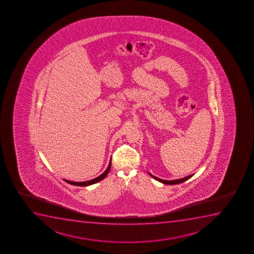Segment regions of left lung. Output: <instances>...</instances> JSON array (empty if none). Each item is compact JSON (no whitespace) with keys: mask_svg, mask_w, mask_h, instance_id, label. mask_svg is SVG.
I'll use <instances>...</instances> for the list:
<instances>
[{"mask_svg":"<svg viewBox=\"0 0 254 254\" xmlns=\"http://www.w3.org/2000/svg\"><path fill=\"white\" fill-rule=\"evenodd\" d=\"M149 175L152 177L153 179H156V180L159 181V182L163 183V184H166V185H177V184H181V183L185 182V181H186L187 179H189L190 178L193 176V174H191V175H189V176L185 177V178H183V179H176V180H164V179H159V178L153 176V175H151L150 173H149Z\"/></svg>","mask_w":254,"mask_h":254,"instance_id":"obj_1","label":"left lung"}]
</instances>
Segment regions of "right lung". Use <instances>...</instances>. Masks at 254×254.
<instances>
[{"label":"right lung","instance_id":"1","mask_svg":"<svg viewBox=\"0 0 254 254\" xmlns=\"http://www.w3.org/2000/svg\"><path fill=\"white\" fill-rule=\"evenodd\" d=\"M111 167V161H110L109 167H108L107 169L105 171V173H102L100 176L97 177V178H95V179H91V180H88V181H85V182H73V181H69V180H65V179H64V180L65 182L69 183V185H76V186H88V185H93V184H96V183L101 181L102 179H105V177L107 176V174L109 173V172H110Z\"/></svg>","mask_w":254,"mask_h":254}]
</instances>
